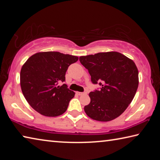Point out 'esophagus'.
I'll return each instance as SVG.
<instances>
[{
  "label": "esophagus",
  "mask_w": 160,
  "mask_h": 160,
  "mask_svg": "<svg viewBox=\"0 0 160 160\" xmlns=\"http://www.w3.org/2000/svg\"><path fill=\"white\" fill-rule=\"evenodd\" d=\"M76 94H78V95L81 96V95H83V94H86L87 93L86 92H77Z\"/></svg>",
  "instance_id": "34e87169"
}]
</instances>
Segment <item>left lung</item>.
<instances>
[{
    "instance_id": "1",
    "label": "left lung",
    "mask_w": 160,
    "mask_h": 160,
    "mask_svg": "<svg viewBox=\"0 0 160 160\" xmlns=\"http://www.w3.org/2000/svg\"><path fill=\"white\" fill-rule=\"evenodd\" d=\"M93 84L101 86L89 94L86 114L94 120L109 121L117 118L131 104L138 87V70L131 59L112 51L80 56Z\"/></svg>"
}]
</instances>
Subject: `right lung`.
<instances>
[{
  "label": "right lung",
  "instance_id": "right-lung-1",
  "mask_svg": "<svg viewBox=\"0 0 160 160\" xmlns=\"http://www.w3.org/2000/svg\"><path fill=\"white\" fill-rule=\"evenodd\" d=\"M78 56L57 51L39 52L29 57L22 67L20 85L29 104L45 116H58L66 112L75 96L66 84V72Z\"/></svg>",
  "mask_w": 160,
  "mask_h": 160
}]
</instances>
